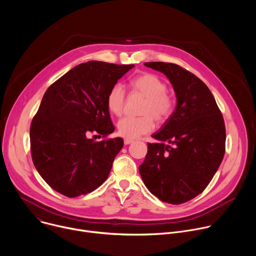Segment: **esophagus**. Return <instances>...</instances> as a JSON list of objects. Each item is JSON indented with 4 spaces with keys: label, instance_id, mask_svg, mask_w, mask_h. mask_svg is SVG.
<instances>
[{
    "label": "esophagus",
    "instance_id": "esophagus-1",
    "mask_svg": "<svg viewBox=\"0 0 256 256\" xmlns=\"http://www.w3.org/2000/svg\"><path fill=\"white\" fill-rule=\"evenodd\" d=\"M132 142H134V140H130V138H124V144H132Z\"/></svg>",
    "mask_w": 256,
    "mask_h": 256
}]
</instances>
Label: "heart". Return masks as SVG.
<instances>
[{
  "instance_id": "b5f03b06",
  "label": "heart",
  "mask_w": 256,
  "mask_h": 256,
  "mask_svg": "<svg viewBox=\"0 0 256 256\" xmlns=\"http://www.w3.org/2000/svg\"><path fill=\"white\" fill-rule=\"evenodd\" d=\"M132 88L146 97L140 118H124L118 124L122 136L136 138L154 130V120L158 124L166 122L173 112L174 100L166 93L167 85L158 76L150 72L138 75L130 81ZM126 102V92L122 84H114L109 90L106 98L108 110L120 116L122 114Z\"/></svg>"
}]
</instances>
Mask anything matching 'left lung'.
I'll return each mask as SVG.
<instances>
[{
  "mask_svg": "<svg viewBox=\"0 0 256 256\" xmlns=\"http://www.w3.org/2000/svg\"><path fill=\"white\" fill-rule=\"evenodd\" d=\"M144 66L169 79L176 107L148 144L138 167L144 186L160 200L184 204L202 194L212 179L225 154L223 116L206 85L190 72L171 62Z\"/></svg>",
  "mask_w": 256,
  "mask_h": 256,
  "instance_id": "8db88e82",
  "label": "left lung"
}]
</instances>
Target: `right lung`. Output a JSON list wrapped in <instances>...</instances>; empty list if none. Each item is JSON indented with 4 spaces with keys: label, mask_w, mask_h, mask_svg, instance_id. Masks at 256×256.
<instances>
[{
    "label": "right lung",
    "mask_w": 256,
    "mask_h": 256,
    "mask_svg": "<svg viewBox=\"0 0 256 256\" xmlns=\"http://www.w3.org/2000/svg\"><path fill=\"white\" fill-rule=\"evenodd\" d=\"M134 66L90 60L70 70L44 93L30 126L31 156L56 192L77 198L107 179L124 140L96 142L89 136L114 132L107 94Z\"/></svg>",
    "instance_id": "1"
}]
</instances>
